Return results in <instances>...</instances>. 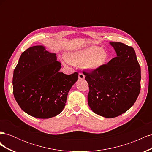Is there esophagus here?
<instances>
[{
  "mask_svg": "<svg viewBox=\"0 0 152 152\" xmlns=\"http://www.w3.org/2000/svg\"><path fill=\"white\" fill-rule=\"evenodd\" d=\"M85 78V75L83 74L82 73H79V79H80V80H82V79H84Z\"/></svg>",
  "mask_w": 152,
  "mask_h": 152,
  "instance_id": "1",
  "label": "esophagus"
}]
</instances>
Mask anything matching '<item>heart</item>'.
I'll list each match as a JSON object with an SVG mask.
<instances>
[{
	"mask_svg": "<svg viewBox=\"0 0 152 152\" xmlns=\"http://www.w3.org/2000/svg\"><path fill=\"white\" fill-rule=\"evenodd\" d=\"M107 50L98 46H89L84 49L68 53L67 61L73 65H80L86 70L94 71L103 66L108 59Z\"/></svg>",
	"mask_w": 152,
	"mask_h": 152,
	"instance_id": "1",
	"label": "heart"
}]
</instances>
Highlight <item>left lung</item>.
<instances>
[{
    "label": "left lung",
    "mask_w": 152,
    "mask_h": 152,
    "mask_svg": "<svg viewBox=\"0 0 152 152\" xmlns=\"http://www.w3.org/2000/svg\"><path fill=\"white\" fill-rule=\"evenodd\" d=\"M117 57L94 71H83L89 84L87 102L96 114L114 118L134 104L141 88V68L134 49L121 42H110Z\"/></svg>",
    "instance_id": "left-lung-1"
}]
</instances>
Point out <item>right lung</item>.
I'll return each instance as SVG.
<instances>
[{
	"instance_id": "right-lung-1",
	"label": "right lung",
	"mask_w": 152,
	"mask_h": 152,
	"mask_svg": "<svg viewBox=\"0 0 152 152\" xmlns=\"http://www.w3.org/2000/svg\"><path fill=\"white\" fill-rule=\"evenodd\" d=\"M56 54L42 45L23 53L13 73V94L25 112L39 118L58 115L65 107L69 91L78 80V73L59 72Z\"/></svg>"
}]
</instances>
